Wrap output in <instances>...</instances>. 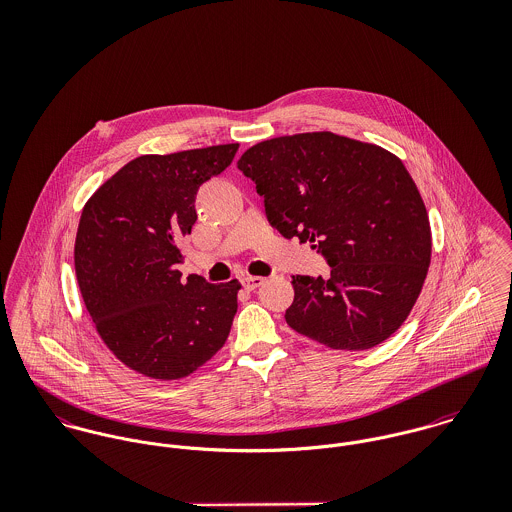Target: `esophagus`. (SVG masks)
<instances>
[{"instance_id":"obj_1","label":"esophagus","mask_w":512,"mask_h":512,"mask_svg":"<svg viewBox=\"0 0 512 512\" xmlns=\"http://www.w3.org/2000/svg\"><path fill=\"white\" fill-rule=\"evenodd\" d=\"M262 284H264V278H258V276H246V278H242V286H244L248 292L260 288Z\"/></svg>"}]
</instances>
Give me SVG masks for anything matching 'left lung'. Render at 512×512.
Segmentation results:
<instances>
[{
  "mask_svg": "<svg viewBox=\"0 0 512 512\" xmlns=\"http://www.w3.org/2000/svg\"><path fill=\"white\" fill-rule=\"evenodd\" d=\"M266 217L311 242L331 274L293 276L286 321L341 351L386 341L422 292L432 258L426 205L404 163L382 147L331 132L282 136L246 149Z\"/></svg>",
  "mask_w": 512,
  "mask_h": 512,
  "instance_id": "left-lung-1",
  "label": "left lung"
}]
</instances>
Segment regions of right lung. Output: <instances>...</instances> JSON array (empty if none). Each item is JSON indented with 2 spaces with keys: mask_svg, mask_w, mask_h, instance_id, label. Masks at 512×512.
<instances>
[{
  "mask_svg": "<svg viewBox=\"0 0 512 512\" xmlns=\"http://www.w3.org/2000/svg\"><path fill=\"white\" fill-rule=\"evenodd\" d=\"M238 144L140 155L84 205L74 268L106 347L132 370L177 380L224 345L238 309V280L181 282L179 240L197 220L199 187L220 175Z\"/></svg>",
  "mask_w": 512,
  "mask_h": 512,
  "instance_id": "right-lung-1",
  "label": "right lung"
}]
</instances>
